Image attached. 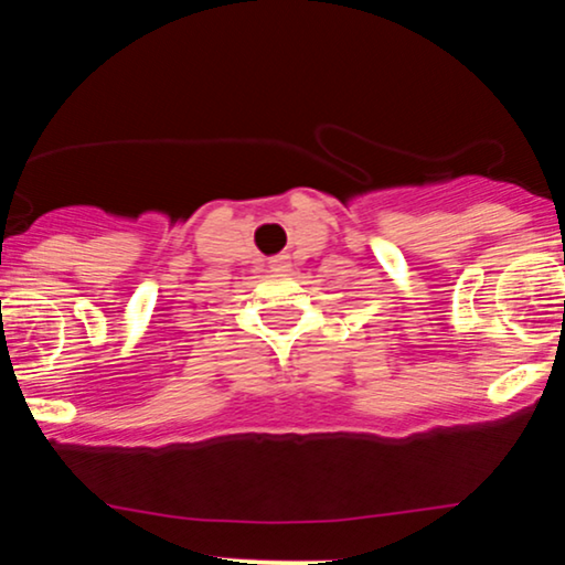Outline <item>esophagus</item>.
<instances>
[{"instance_id": "1", "label": "esophagus", "mask_w": 565, "mask_h": 565, "mask_svg": "<svg viewBox=\"0 0 565 565\" xmlns=\"http://www.w3.org/2000/svg\"><path fill=\"white\" fill-rule=\"evenodd\" d=\"M270 270H274V274L289 276V274H291V260H289V255H276V257H270Z\"/></svg>"}]
</instances>
